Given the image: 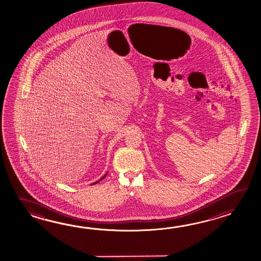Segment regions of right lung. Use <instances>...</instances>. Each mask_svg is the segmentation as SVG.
Here are the masks:
<instances>
[{
    "label": "right lung",
    "instance_id": "1",
    "mask_svg": "<svg viewBox=\"0 0 261 261\" xmlns=\"http://www.w3.org/2000/svg\"><path fill=\"white\" fill-rule=\"evenodd\" d=\"M104 177H105V176H103V177H102L101 179H100V180H102V179H103V178H104ZM98 182H99V181H96V182H95V184H96V183H98Z\"/></svg>",
    "mask_w": 261,
    "mask_h": 261
}]
</instances>
